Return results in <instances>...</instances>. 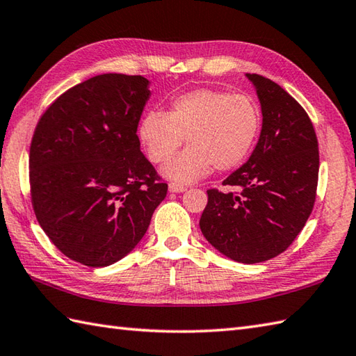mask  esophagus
Segmentation results:
<instances>
[{
  "mask_svg": "<svg viewBox=\"0 0 356 356\" xmlns=\"http://www.w3.org/2000/svg\"><path fill=\"white\" fill-rule=\"evenodd\" d=\"M168 191L170 193H184V191H186V186L179 185V184H170L168 185Z\"/></svg>",
  "mask_w": 356,
  "mask_h": 356,
  "instance_id": "obj_1",
  "label": "esophagus"
}]
</instances>
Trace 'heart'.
<instances>
[{
    "label": "heart",
    "mask_w": 356,
    "mask_h": 356,
    "mask_svg": "<svg viewBox=\"0 0 356 356\" xmlns=\"http://www.w3.org/2000/svg\"><path fill=\"white\" fill-rule=\"evenodd\" d=\"M260 127L261 115L252 97L197 88L177 96L166 113H147L139 136L156 163L168 161L186 137L191 147L162 166V176L177 184H193L213 168H237L251 153Z\"/></svg>",
    "instance_id": "b5f03b06"
}]
</instances>
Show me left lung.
Wrapping results in <instances>:
<instances>
[{
	"label": "left lung",
	"mask_w": 356,
	"mask_h": 356,
	"mask_svg": "<svg viewBox=\"0 0 356 356\" xmlns=\"http://www.w3.org/2000/svg\"><path fill=\"white\" fill-rule=\"evenodd\" d=\"M261 107L259 142L246 163L208 191L200 231L228 259L252 264L286 251L312 213L318 140L303 107L260 74L246 73Z\"/></svg>",
	"instance_id": "1"
}]
</instances>
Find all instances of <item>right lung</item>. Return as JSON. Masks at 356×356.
<instances>
[{"label":"right lung","instance_id":"1","mask_svg":"<svg viewBox=\"0 0 356 356\" xmlns=\"http://www.w3.org/2000/svg\"><path fill=\"white\" fill-rule=\"evenodd\" d=\"M143 76L104 73L45 110L30 145V188L42 231L69 259L105 268L138 246L168 185L142 154Z\"/></svg>","mask_w":356,"mask_h":356}]
</instances>
